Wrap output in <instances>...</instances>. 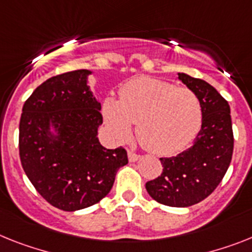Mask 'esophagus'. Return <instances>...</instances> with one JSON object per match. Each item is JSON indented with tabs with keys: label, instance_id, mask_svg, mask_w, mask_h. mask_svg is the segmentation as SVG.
Wrapping results in <instances>:
<instances>
[{
	"label": "esophagus",
	"instance_id": "1",
	"mask_svg": "<svg viewBox=\"0 0 252 252\" xmlns=\"http://www.w3.org/2000/svg\"><path fill=\"white\" fill-rule=\"evenodd\" d=\"M128 158H129V161L134 162V161H137V160H139V158H141V156H139L137 152L129 150V151H128Z\"/></svg>",
	"mask_w": 252,
	"mask_h": 252
}]
</instances>
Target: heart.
Returning a JSON list of instances; mask_svg holds the SVG:
<instances>
[{
    "instance_id": "b5f03b06",
    "label": "heart",
    "mask_w": 252,
    "mask_h": 252,
    "mask_svg": "<svg viewBox=\"0 0 252 252\" xmlns=\"http://www.w3.org/2000/svg\"><path fill=\"white\" fill-rule=\"evenodd\" d=\"M103 116L116 139L128 138L133 123H137V137L145 149L156 155H174L197 136L202 109L191 90L139 77L122 87L120 100H105Z\"/></svg>"
}]
</instances>
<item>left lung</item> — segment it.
Masks as SVG:
<instances>
[{"label": "left lung", "instance_id": "obj_1", "mask_svg": "<svg viewBox=\"0 0 252 252\" xmlns=\"http://www.w3.org/2000/svg\"><path fill=\"white\" fill-rule=\"evenodd\" d=\"M178 78L200 100L201 129L189 149L160 158L161 174L147 182L146 189L158 204L187 208L205 200L220 183L232 160L234 138L228 101L205 80L185 73Z\"/></svg>", "mask_w": 252, "mask_h": 252}]
</instances>
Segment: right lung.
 Returning a JSON list of instances; mask_svg holds the SVG:
<instances>
[{"instance_id": "1", "label": "right lung", "mask_w": 252, "mask_h": 252, "mask_svg": "<svg viewBox=\"0 0 252 252\" xmlns=\"http://www.w3.org/2000/svg\"><path fill=\"white\" fill-rule=\"evenodd\" d=\"M74 70L38 86L23 106L19 155L25 174L52 206L75 211L101 201L113 188L116 172L128 164L124 147L105 149L97 138L102 124L87 77ZM58 130L49 133V126Z\"/></svg>"}]
</instances>
